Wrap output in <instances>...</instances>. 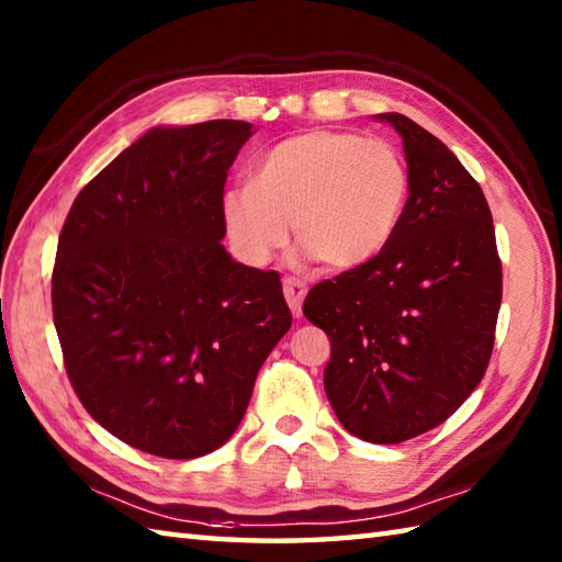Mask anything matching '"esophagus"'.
<instances>
[{"mask_svg": "<svg viewBox=\"0 0 562 562\" xmlns=\"http://www.w3.org/2000/svg\"><path fill=\"white\" fill-rule=\"evenodd\" d=\"M282 290H284V300H288L292 314L300 318L302 316V302L306 296V284L296 278H284L282 282Z\"/></svg>", "mask_w": 562, "mask_h": 562, "instance_id": "esophagus-1", "label": "esophagus"}]
</instances>
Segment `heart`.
Segmentation results:
<instances>
[{
    "label": "heart",
    "mask_w": 562,
    "mask_h": 562,
    "mask_svg": "<svg viewBox=\"0 0 562 562\" xmlns=\"http://www.w3.org/2000/svg\"><path fill=\"white\" fill-rule=\"evenodd\" d=\"M411 176L401 151L345 130H308L262 154L250 186L222 193V222L236 256L266 266L296 244L328 270L374 260L396 234Z\"/></svg>",
    "instance_id": "obj_1"
}]
</instances>
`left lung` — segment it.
<instances>
[{
    "instance_id": "obj_1",
    "label": "left lung",
    "mask_w": 562,
    "mask_h": 562,
    "mask_svg": "<svg viewBox=\"0 0 562 562\" xmlns=\"http://www.w3.org/2000/svg\"><path fill=\"white\" fill-rule=\"evenodd\" d=\"M374 117L403 139L401 224L374 260L316 284L304 316L330 340L324 386L340 425L398 445L445 423L481 384L503 266L483 190L445 142L401 113Z\"/></svg>"
}]
</instances>
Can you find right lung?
<instances>
[{"mask_svg":"<svg viewBox=\"0 0 562 562\" xmlns=\"http://www.w3.org/2000/svg\"><path fill=\"white\" fill-rule=\"evenodd\" d=\"M244 121L159 125L77 195L57 241L53 318L71 386L111 435L164 459L229 439L292 326L280 274L222 246Z\"/></svg>","mask_w":562,"mask_h":562,"instance_id":"right-lung-1","label":"right lung"}]
</instances>
